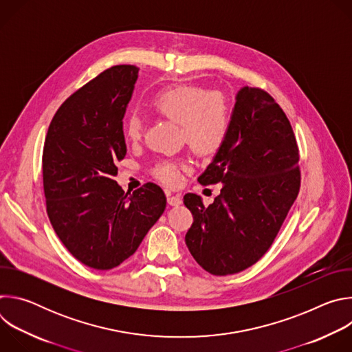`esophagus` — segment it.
Instances as JSON below:
<instances>
[{
	"mask_svg": "<svg viewBox=\"0 0 352 352\" xmlns=\"http://www.w3.org/2000/svg\"><path fill=\"white\" fill-rule=\"evenodd\" d=\"M166 196H167V202L170 206H179L182 204V197L181 195L173 193L170 190H166Z\"/></svg>",
	"mask_w": 352,
	"mask_h": 352,
	"instance_id": "1",
	"label": "esophagus"
}]
</instances>
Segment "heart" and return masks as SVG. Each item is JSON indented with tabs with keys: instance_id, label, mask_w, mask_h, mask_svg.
<instances>
[{
	"instance_id": "b5f03b06",
	"label": "heart",
	"mask_w": 352,
	"mask_h": 352,
	"mask_svg": "<svg viewBox=\"0 0 352 352\" xmlns=\"http://www.w3.org/2000/svg\"><path fill=\"white\" fill-rule=\"evenodd\" d=\"M153 111L175 124H179L181 139L195 153L212 156L223 146L230 129V110L226 98L219 93L190 86L175 85L157 91L150 98ZM142 121L131 116L125 122V136L138 142L142 136ZM181 164L166 162L157 166L156 175L167 185H175L179 179Z\"/></svg>"
}]
</instances>
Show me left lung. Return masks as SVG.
Listing matches in <instances>:
<instances>
[{
    "mask_svg": "<svg viewBox=\"0 0 352 352\" xmlns=\"http://www.w3.org/2000/svg\"><path fill=\"white\" fill-rule=\"evenodd\" d=\"M299 155L291 124L262 89L243 86L235 96L228 135L202 185L221 182L220 195L205 208L186 193L193 216L185 242L193 259L214 276L242 272L272 246L299 192Z\"/></svg>",
    "mask_w": 352,
    "mask_h": 352,
    "instance_id": "1",
    "label": "left lung"
}]
</instances>
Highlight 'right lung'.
Returning <instances> with one entry per match:
<instances>
[{"label": "right lung", "instance_id": "1", "mask_svg": "<svg viewBox=\"0 0 352 352\" xmlns=\"http://www.w3.org/2000/svg\"><path fill=\"white\" fill-rule=\"evenodd\" d=\"M138 74L117 65L96 76L65 100L44 140L48 219L72 256L97 270L133 255L167 205L156 184L125 193L114 179L126 155L122 120Z\"/></svg>", "mask_w": 352, "mask_h": 352}]
</instances>
